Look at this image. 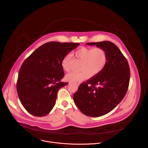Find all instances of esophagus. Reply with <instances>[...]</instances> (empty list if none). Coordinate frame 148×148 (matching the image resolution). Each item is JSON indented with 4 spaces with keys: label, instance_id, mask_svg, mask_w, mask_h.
<instances>
[{
    "label": "esophagus",
    "instance_id": "1",
    "mask_svg": "<svg viewBox=\"0 0 148 148\" xmlns=\"http://www.w3.org/2000/svg\"><path fill=\"white\" fill-rule=\"evenodd\" d=\"M77 87H78V85H77Z\"/></svg>",
    "mask_w": 148,
    "mask_h": 148
}]
</instances>
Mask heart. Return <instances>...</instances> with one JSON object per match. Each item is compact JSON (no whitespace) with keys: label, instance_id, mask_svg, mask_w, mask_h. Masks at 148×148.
Instances as JSON below:
<instances>
[{"label":"heart","instance_id":"b5f03b06","mask_svg":"<svg viewBox=\"0 0 148 148\" xmlns=\"http://www.w3.org/2000/svg\"><path fill=\"white\" fill-rule=\"evenodd\" d=\"M76 57L82 60L80 72H71L66 76V79L70 82L77 84L99 74L106 66L107 54L105 50L99 47L91 48L82 47L75 52ZM71 56L67 54L63 58L61 66L65 71L70 70V60Z\"/></svg>","mask_w":148,"mask_h":148}]
</instances>
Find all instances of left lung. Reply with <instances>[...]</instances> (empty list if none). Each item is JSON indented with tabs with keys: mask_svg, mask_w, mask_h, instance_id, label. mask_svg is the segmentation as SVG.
Returning <instances> with one entry per match:
<instances>
[{
	"mask_svg": "<svg viewBox=\"0 0 148 148\" xmlns=\"http://www.w3.org/2000/svg\"><path fill=\"white\" fill-rule=\"evenodd\" d=\"M86 44L103 49L107 62L99 74L80 84L73 99L82 114L98 117L111 111L124 98L129 87L130 69L127 60L112 42Z\"/></svg>",
	"mask_w": 148,
	"mask_h": 148,
	"instance_id": "8db88e82",
	"label": "left lung"
}]
</instances>
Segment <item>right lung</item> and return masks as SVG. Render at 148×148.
<instances>
[{
  "mask_svg": "<svg viewBox=\"0 0 148 148\" xmlns=\"http://www.w3.org/2000/svg\"><path fill=\"white\" fill-rule=\"evenodd\" d=\"M79 44L48 42L37 49L23 62L18 72L17 92L23 107L36 116H44L53 108L58 90L68 82L62 60Z\"/></svg>",
  "mask_w": 148,
  "mask_h": 148,
  "instance_id": "obj_1",
  "label": "right lung"
}]
</instances>
